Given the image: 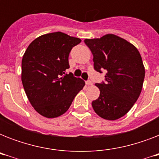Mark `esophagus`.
Listing matches in <instances>:
<instances>
[{
	"label": "esophagus",
	"mask_w": 159,
	"mask_h": 159,
	"mask_svg": "<svg viewBox=\"0 0 159 159\" xmlns=\"http://www.w3.org/2000/svg\"><path fill=\"white\" fill-rule=\"evenodd\" d=\"M86 84H87V86H91V85H92L93 83H92V81H87V82H86Z\"/></svg>",
	"instance_id": "1"
}]
</instances>
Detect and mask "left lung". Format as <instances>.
<instances>
[{
    "label": "left lung",
    "mask_w": 159,
    "mask_h": 159,
    "mask_svg": "<svg viewBox=\"0 0 159 159\" xmlns=\"http://www.w3.org/2000/svg\"><path fill=\"white\" fill-rule=\"evenodd\" d=\"M84 42L93 55L95 70L106 71V83L96 84L100 96L92 102L93 110L105 120L121 118L142 91L145 69L140 53L132 43L112 34Z\"/></svg>",
    "instance_id": "obj_1"
}]
</instances>
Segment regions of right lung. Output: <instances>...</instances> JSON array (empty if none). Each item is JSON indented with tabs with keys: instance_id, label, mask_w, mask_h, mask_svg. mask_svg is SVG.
Returning <instances> with one entry per match:
<instances>
[{
	"instance_id": "right-lung-1",
	"label": "right lung",
	"mask_w": 159,
	"mask_h": 159,
	"mask_svg": "<svg viewBox=\"0 0 159 159\" xmlns=\"http://www.w3.org/2000/svg\"><path fill=\"white\" fill-rule=\"evenodd\" d=\"M81 41L62 32L46 34L32 41L24 53V89L31 106L46 118L64 114L85 86L82 79L65 73L70 51Z\"/></svg>"
}]
</instances>
